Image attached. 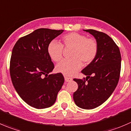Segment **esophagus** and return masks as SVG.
Instances as JSON below:
<instances>
[{
	"instance_id": "1",
	"label": "esophagus",
	"mask_w": 131,
	"mask_h": 131,
	"mask_svg": "<svg viewBox=\"0 0 131 131\" xmlns=\"http://www.w3.org/2000/svg\"><path fill=\"white\" fill-rule=\"evenodd\" d=\"M64 80H65L66 82H70L72 81V79L71 77H67V76H64Z\"/></svg>"
}]
</instances>
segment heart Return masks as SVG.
Segmentation results:
<instances>
[{
    "label": "heart",
    "instance_id": "obj_1",
    "mask_svg": "<svg viewBox=\"0 0 131 131\" xmlns=\"http://www.w3.org/2000/svg\"><path fill=\"white\" fill-rule=\"evenodd\" d=\"M62 44L52 40L47 46V52L54 61L58 62L63 56V47H72L71 59H63L56 65L57 72L64 75L71 76L85 64L91 63L98 52L97 42L85 35L70 32L62 36Z\"/></svg>",
    "mask_w": 131,
    "mask_h": 131
}]
</instances>
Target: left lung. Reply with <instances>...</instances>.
I'll return each instance as SVG.
<instances>
[{"instance_id":"1","label":"left lung","mask_w":131,"mask_h":131,"mask_svg":"<svg viewBox=\"0 0 131 131\" xmlns=\"http://www.w3.org/2000/svg\"><path fill=\"white\" fill-rule=\"evenodd\" d=\"M95 37L98 44L96 58L81 72L86 78L73 79L78 89L73 98L78 107L92 110L108 99L116 88L121 70V54L111 37L93 29L84 30Z\"/></svg>"}]
</instances>
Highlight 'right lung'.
<instances>
[{"label":"right lung","mask_w":131,"mask_h":131,"mask_svg":"<svg viewBox=\"0 0 131 131\" xmlns=\"http://www.w3.org/2000/svg\"><path fill=\"white\" fill-rule=\"evenodd\" d=\"M63 30L41 28L21 37L13 49L10 75L21 99L36 109H45L55 103L64 83L62 73L50 74L54 65L47 52L49 43Z\"/></svg>","instance_id":"1"}]
</instances>
